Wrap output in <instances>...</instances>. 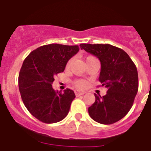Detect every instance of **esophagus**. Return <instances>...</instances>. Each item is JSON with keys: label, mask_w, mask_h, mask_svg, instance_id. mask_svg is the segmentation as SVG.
<instances>
[{"label": "esophagus", "mask_w": 151, "mask_h": 151, "mask_svg": "<svg viewBox=\"0 0 151 151\" xmlns=\"http://www.w3.org/2000/svg\"><path fill=\"white\" fill-rule=\"evenodd\" d=\"M85 94V92H81V91H75V95L77 96H82V95Z\"/></svg>", "instance_id": "34e87169"}]
</instances>
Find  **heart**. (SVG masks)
<instances>
[{
    "instance_id": "1",
    "label": "heart",
    "mask_w": 151,
    "mask_h": 151,
    "mask_svg": "<svg viewBox=\"0 0 151 151\" xmlns=\"http://www.w3.org/2000/svg\"><path fill=\"white\" fill-rule=\"evenodd\" d=\"M88 58H91V56L88 57L87 59H88ZM69 64H70V63H67V66H69ZM74 85H75L78 88H84L86 86V85H87V82H86L85 80H77V81H75Z\"/></svg>"
}]
</instances>
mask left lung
<instances>
[{
	"label": "left lung",
	"mask_w": 151,
	"mask_h": 151,
	"mask_svg": "<svg viewBox=\"0 0 151 151\" xmlns=\"http://www.w3.org/2000/svg\"><path fill=\"white\" fill-rule=\"evenodd\" d=\"M80 47L99 59V81L107 88L103 96L95 94L96 100L88 107V114L98 123L114 124L129 113L138 92L136 65L124 50L111 45L81 44Z\"/></svg>",
	"instance_id": "1"
}]
</instances>
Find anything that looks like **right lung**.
<instances>
[{
	"mask_svg": "<svg viewBox=\"0 0 151 151\" xmlns=\"http://www.w3.org/2000/svg\"><path fill=\"white\" fill-rule=\"evenodd\" d=\"M78 51V45L51 44L39 47L25 59L19 74V88L25 106L39 121L52 124L68 114L74 92L69 88L56 92L52 83Z\"/></svg>",
	"mask_w": 151,
	"mask_h": 151,
	"instance_id": "add662e5",
	"label": "right lung"
}]
</instances>
